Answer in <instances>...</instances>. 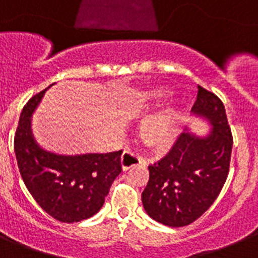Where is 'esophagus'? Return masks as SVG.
<instances>
[{
  "label": "esophagus",
  "instance_id": "obj_1",
  "mask_svg": "<svg viewBox=\"0 0 258 258\" xmlns=\"http://www.w3.org/2000/svg\"><path fill=\"white\" fill-rule=\"evenodd\" d=\"M144 162V158H142L141 155L136 154L132 150H126V152L122 153L121 155V166H122V169L127 170L133 167V166L138 165V163Z\"/></svg>",
  "mask_w": 258,
  "mask_h": 258
}]
</instances>
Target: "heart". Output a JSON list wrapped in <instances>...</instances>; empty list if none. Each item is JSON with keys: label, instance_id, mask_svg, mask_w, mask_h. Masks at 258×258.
Returning <instances> with one entry per match:
<instances>
[{"label": "heart", "instance_id": "b5f03b06", "mask_svg": "<svg viewBox=\"0 0 258 258\" xmlns=\"http://www.w3.org/2000/svg\"><path fill=\"white\" fill-rule=\"evenodd\" d=\"M163 96L162 92L148 93L142 97L144 105H152L157 103ZM175 121L176 113L175 110L169 108L158 114L150 117L141 125L140 136L145 144L154 149H162L169 146L172 142L174 133H175Z\"/></svg>", "mask_w": 258, "mask_h": 258}]
</instances>
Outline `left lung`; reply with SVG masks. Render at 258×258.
I'll return each mask as SVG.
<instances>
[{
	"label": "left lung",
	"instance_id": "left-lung-1",
	"mask_svg": "<svg viewBox=\"0 0 258 258\" xmlns=\"http://www.w3.org/2000/svg\"><path fill=\"white\" fill-rule=\"evenodd\" d=\"M192 112L210 120L212 132L204 138L180 134L171 150L149 166L142 192L149 216L169 227H184L201 218L219 197L229 172L233 138L223 101L198 86Z\"/></svg>",
	"mask_w": 258,
	"mask_h": 258
}]
</instances>
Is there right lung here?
I'll use <instances>...</instances> for the list:
<instances>
[{
  "mask_svg": "<svg viewBox=\"0 0 258 258\" xmlns=\"http://www.w3.org/2000/svg\"><path fill=\"white\" fill-rule=\"evenodd\" d=\"M46 89L34 95L21 112L14 134L17 163L27 190L40 207L56 220L75 223L91 218L103 207L122 170V150L57 155L40 149L31 134L30 117Z\"/></svg>",
  "mask_w": 258,
  "mask_h": 258,
  "instance_id": "obj_1",
  "label": "right lung"
}]
</instances>
